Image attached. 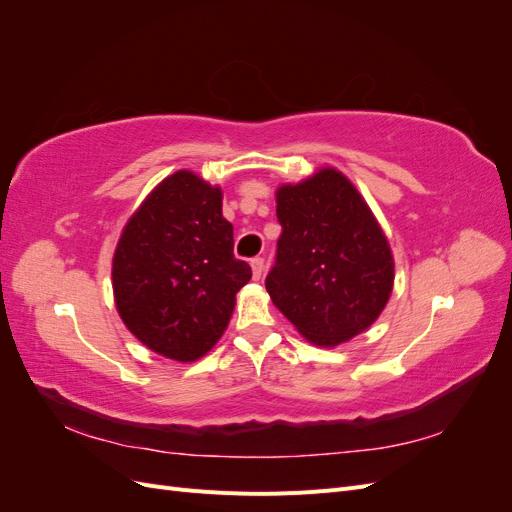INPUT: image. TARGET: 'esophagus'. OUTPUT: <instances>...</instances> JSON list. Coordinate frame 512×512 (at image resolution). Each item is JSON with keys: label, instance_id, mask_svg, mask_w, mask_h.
Wrapping results in <instances>:
<instances>
[{"label": "esophagus", "instance_id": "obj_1", "mask_svg": "<svg viewBox=\"0 0 512 512\" xmlns=\"http://www.w3.org/2000/svg\"><path fill=\"white\" fill-rule=\"evenodd\" d=\"M252 275H254V280H260V275L265 273V258H260V256H256V258H252Z\"/></svg>", "mask_w": 512, "mask_h": 512}]
</instances>
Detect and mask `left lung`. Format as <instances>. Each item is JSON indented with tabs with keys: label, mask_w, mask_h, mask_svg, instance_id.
Here are the masks:
<instances>
[{
	"label": "left lung",
	"mask_w": 512,
	"mask_h": 512,
	"mask_svg": "<svg viewBox=\"0 0 512 512\" xmlns=\"http://www.w3.org/2000/svg\"><path fill=\"white\" fill-rule=\"evenodd\" d=\"M275 203L282 235L265 282L273 305L314 346L333 348L367 331L391 299L395 262L365 198L324 166L280 185Z\"/></svg>",
	"instance_id": "left-lung-1"
}]
</instances>
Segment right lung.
Listing matches in <instances>:
<instances>
[{"instance_id": "1", "label": "right lung", "mask_w": 512, "mask_h": 512, "mask_svg": "<svg viewBox=\"0 0 512 512\" xmlns=\"http://www.w3.org/2000/svg\"><path fill=\"white\" fill-rule=\"evenodd\" d=\"M232 243L220 185L177 170L151 190L113 256L117 312L138 342L181 363L218 344L237 292L252 280Z\"/></svg>"}]
</instances>
